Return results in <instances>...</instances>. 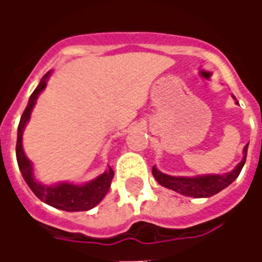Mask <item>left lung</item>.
<instances>
[{
	"label": "left lung",
	"mask_w": 262,
	"mask_h": 262,
	"mask_svg": "<svg viewBox=\"0 0 262 262\" xmlns=\"http://www.w3.org/2000/svg\"><path fill=\"white\" fill-rule=\"evenodd\" d=\"M247 148L248 144L243 150L244 157L237 164V167L227 174H222V176H202V177H193V178H188V177H171L167 174L160 172L156 167H153V176L157 180L160 185L165 188H170L172 191L182 193L185 196L192 198H209L214 195V193L220 192L222 189L229 187L231 182L236 180L238 174L242 172V168L246 159H247Z\"/></svg>",
	"instance_id": "8db88e82"
}]
</instances>
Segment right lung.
<instances>
[{
	"label": "right lung",
	"instance_id": "1",
	"mask_svg": "<svg viewBox=\"0 0 262 262\" xmlns=\"http://www.w3.org/2000/svg\"><path fill=\"white\" fill-rule=\"evenodd\" d=\"M50 71L45 74L42 81L39 82L36 90L32 92L29 102L26 105L24 114L20 116L19 126H18V140H16V160L18 165L22 172V177L32 189V192L35 193L40 201L46 202L53 208L67 210V212H80V210H90L94 206H97L101 202L103 196L106 195L111 187V182L114 178V170L109 167L103 174L97 177L94 181L84 184V185H74V184H57V185H42L33 178L32 172V163L24 153L22 148V133L25 129V125L31 118V112L35 102H36L39 94L45 90L46 86V80H48Z\"/></svg>",
	"mask_w": 262,
	"mask_h": 262
}]
</instances>
